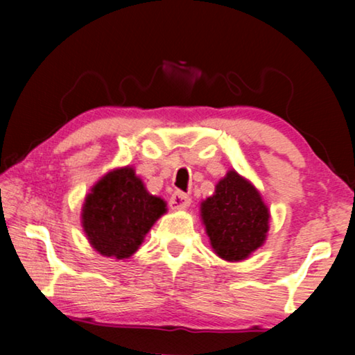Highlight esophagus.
Masks as SVG:
<instances>
[{
	"label": "esophagus",
	"mask_w": 355,
	"mask_h": 355,
	"mask_svg": "<svg viewBox=\"0 0 355 355\" xmlns=\"http://www.w3.org/2000/svg\"><path fill=\"white\" fill-rule=\"evenodd\" d=\"M168 204H171L172 210H187L191 204V198L188 194L182 193V191H175V193L171 196Z\"/></svg>",
	"instance_id": "34e87169"
}]
</instances>
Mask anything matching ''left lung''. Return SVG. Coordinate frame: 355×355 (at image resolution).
<instances>
[{"instance_id": "left-lung-1", "label": "left lung", "mask_w": 355, "mask_h": 355, "mask_svg": "<svg viewBox=\"0 0 355 355\" xmlns=\"http://www.w3.org/2000/svg\"><path fill=\"white\" fill-rule=\"evenodd\" d=\"M200 219L218 257L227 262L248 259L266 243L270 210L248 178L230 168L200 202Z\"/></svg>"}]
</instances>
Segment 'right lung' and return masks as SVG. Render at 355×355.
<instances>
[{"mask_svg":"<svg viewBox=\"0 0 355 355\" xmlns=\"http://www.w3.org/2000/svg\"><path fill=\"white\" fill-rule=\"evenodd\" d=\"M167 211L164 199L150 194L132 166L115 167L93 184L80 221L88 243L101 256L126 261Z\"/></svg>","mask_w":355,"mask_h":355,"instance_id":"obj_1","label":"right lung"}]
</instances>
